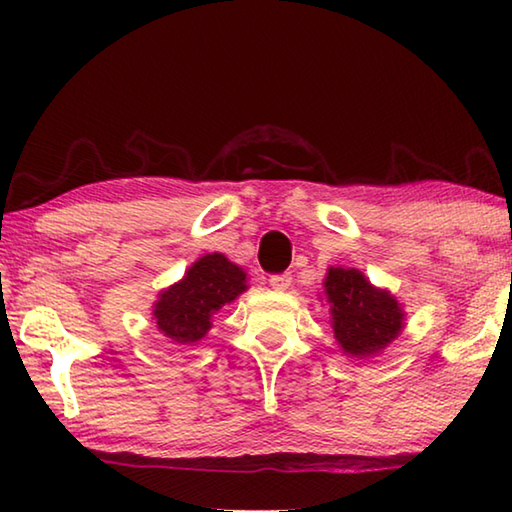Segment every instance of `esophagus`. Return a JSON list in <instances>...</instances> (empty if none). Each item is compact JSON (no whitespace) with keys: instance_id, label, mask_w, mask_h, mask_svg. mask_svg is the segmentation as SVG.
<instances>
[{"instance_id":"esophagus-1","label":"esophagus","mask_w":512,"mask_h":512,"mask_svg":"<svg viewBox=\"0 0 512 512\" xmlns=\"http://www.w3.org/2000/svg\"><path fill=\"white\" fill-rule=\"evenodd\" d=\"M268 284H271V289H275V291H287L291 287V275L289 273L271 275V280H268Z\"/></svg>"}]
</instances>
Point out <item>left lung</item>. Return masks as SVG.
Segmentation results:
<instances>
[{
	"mask_svg": "<svg viewBox=\"0 0 512 512\" xmlns=\"http://www.w3.org/2000/svg\"><path fill=\"white\" fill-rule=\"evenodd\" d=\"M323 289L334 339L348 357H379L402 334L406 323L402 302L388 289L375 287L359 268L329 266Z\"/></svg>",
	"mask_w": 512,
	"mask_h": 512,
	"instance_id": "left-lung-1",
	"label": "left lung"
}]
</instances>
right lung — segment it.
<instances>
[{
	"label": "right lung",
	"mask_w": 512,
	"mask_h": 512,
	"mask_svg": "<svg viewBox=\"0 0 512 512\" xmlns=\"http://www.w3.org/2000/svg\"><path fill=\"white\" fill-rule=\"evenodd\" d=\"M248 291V273L221 253H207L187 268L183 280L158 293L153 320L169 343L194 345L210 332L219 309Z\"/></svg>",
	"instance_id": "add662e5"
}]
</instances>
